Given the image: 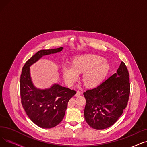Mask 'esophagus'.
<instances>
[{
    "label": "esophagus",
    "instance_id": "esophagus-1",
    "mask_svg": "<svg viewBox=\"0 0 147 147\" xmlns=\"http://www.w3.org/2000/svg\"><path fill=\"white\" fill-rule=\"evenodd\" d=\"M81 94H82L81 92H80V90H78V91H77V92H76V94L75 96H80Z\"/></svg>",
    "mask_w": 147,
    "mask_h": 147
}]
</instances>
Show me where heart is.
Returning <instances> with one entry per match:
<instances>
[{
    "label": "heart",
    "mask_w": 147,
    "mask_h": 147,
    "mask_svg": "<svg viewBox=\"0 0 147 147\" xmlns=\"http://www.w3.org/2000/svg\"><path fill=\"white\" fill-rule=\"evenodd\" d=\"M105 59L98 55L86 54L76 57L73 64L63 65V73L65 82L69 85L79 79V74L83 73V81L88 87H95L104 79L109 66L104 63Z\"/></svg>",
    "instance_id": "b5f03b06"
}]
</instances>
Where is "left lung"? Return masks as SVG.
Segmentation results:
<instances>
[{
    "instance_id": "8db88e82",
    "label": "left lung",
    "mask_w": 147,
    "mask_h": 147,
    "mask_svg": "<svg viewBox=\"0 0 147 147\" xmlns=\"http://www.w3.org/2000/svg\"><path fill=\"white\" fill-rule=\"evenodd\" d=\"M128 69L123 61L117 73L97 87L83 93L86 99L84 115L93 129L102 130L116 122L126 107L130 95Z\"/></svg>"
}]
</instances>
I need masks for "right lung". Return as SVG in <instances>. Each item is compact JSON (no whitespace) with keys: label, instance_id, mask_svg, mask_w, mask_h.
I'll use <instances>...</instances> for the list:
<instances>
[{"label":"right lung","instance_id":"1","mask_svg":"<svg viewBox=\"0 0 147 147\" xmlns=\"http://www.w3.org/2000/svg\"><path fill=\"white\" fill-rule=\"evenodd\" d=\"M56 49L40 50L30 58L23 66L20 77V96L22 107L34 123L44 129L58 125L63 120L68 102L76 91L55 84L49 88H36L31 80L30 66L42 57L63 50Z\"/></svg>","mask_w":147,"mask_h":147}]
</instances>
